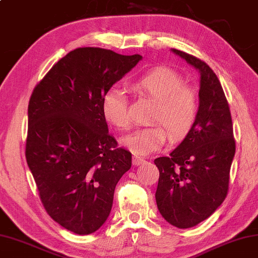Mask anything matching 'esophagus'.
<instances>
[{
  "mask_svg": "<svg viewBox=\"0 0 258 258\" xmlns=\"http://www.w3.org/2000/svg\"><path fill=\"white\" fill-rule=\"evenodd\" d=\"M145 162V159L139 157V156H133V165L134 166H140V165H143Z\"/></svg>",
  "mask_w": 258,
  "mask_h": 258,
  "instance_id": "obj_1",
  "label": "esophagus"
}]
</instances>
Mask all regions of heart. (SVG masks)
<instances>
[{"mask_svg":"<svg viewBox=\"0 0 258 258\" xmlns=\"http://www.w3.org/2000/svg\"><path fill=\"white\" fill-rule=\"evenodd\" d=\"M139 95L154 101L150 127L135 131L120 139L121 145L131 151L145 156L160 149L168 137L180 140L190 132L198 119L200 101L193 88L185 86L181 76L167 68H157L133 82ZM102 115L119 130H127L131 120L123 90L111 87L102 97Z\"/></svg>","mask_w":258,"mask_h":258,"instance_id":"1","label":"heart"}]
</instances>
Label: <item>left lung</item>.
Wrapping results in <instances>:
<instances>
[{
    "label": "left lung",
    "mask_w": 258,
    "mask_h": 258,
    "mask_svg": "<svg viewBox=\"0 0 258 258\" xmlns=\"http://www.w3.org/2000/svg\"><path fill=\"white\" fill-rule=\"evenodd\" d=\"M171 51L200 73V109L181 143L154 160L160 172L156 201L168 223L187 229L212 215L226 199L236 144L227 98L212 69L184 51Z\"/></svg>",
    "instance_id": "1"
}]
</instances>
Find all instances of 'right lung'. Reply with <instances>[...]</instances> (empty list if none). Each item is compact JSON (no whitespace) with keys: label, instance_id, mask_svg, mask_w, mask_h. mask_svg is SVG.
<instances>
[{"label":"right lung","instance_id":"add662e5","mask_svg":"<svg viewBox=\"0 0 258 258\" xmlns=\"http://www.w3.org/2000/svg\"><path fill=\"white\" fill-rule=\"evenodd\" d=\"M142 56L77 48L46 74L28 106L26 159L44 208L78 235L106 222L117 182L132 153L117 148L102 115V97Z\"/></svg>","mask_w":258,"mask_h":258}]
</instances>
